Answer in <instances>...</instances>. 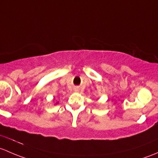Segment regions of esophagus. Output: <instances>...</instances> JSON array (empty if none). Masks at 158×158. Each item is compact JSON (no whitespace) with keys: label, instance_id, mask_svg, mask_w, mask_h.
Here are the masks:
<instances>
[{"label":"esophagus","instance_id":"1","mask_svg":"<svg viewBox=\"0 0 158 158\" xmlns=\"http://www.w3.org/2000/svg\"><path fill=\"white\" fill-rule=\"evenodd\" d=\"M75 91H77H77H79V89H78V88L75 89Z\"/></svg>","mask_w":158,"mask_h":158}]
</instances>
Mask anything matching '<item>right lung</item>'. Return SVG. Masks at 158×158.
<instances>
[{"label":"right lung","mask_w":158,"mask_h":158,"mask_svg":"<svg viewBox=\"0 0 158 158\" xmlns=\"http://www.w3.org/2000/svg\"><path fill=\"white\" fill-rule=\"evenodd\" d=\"M58 102H57V103H55V104H58Z\"/></svg>","instance_id":"1"}]
</instances>
